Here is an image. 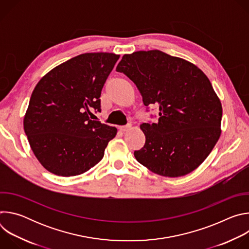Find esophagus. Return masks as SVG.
<instances>
[{"instance_id": "esophagus-1", "label": "esophagus", "mask_w": 249, "mask_h": 249, "mask_svg": "<svg viewBox=\"0 0 249 249\" xmlns=\"http://www.w3.org/2000/svg\"><path fill=\"white\" fill-rule=\"evenodd\" d=\"M130 128H131V125H127V126H121V127H119V130H120L121 132H126V131L130 130Z\"/></svg>"}]
</instances>
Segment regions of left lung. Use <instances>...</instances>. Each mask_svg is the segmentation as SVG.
Listing matches in <instances>:
<instances>
[{
  "label": "left lung",
  "instance_id": "8db88e82",
  "mask_svg": "<svg viewBox=\"0 0 249 249\" xmlns=\"http://www.w3.org/2000/svg\"><path fill=\"white\" fill-rule=\"evenodd\" d=\"M138 88L146 106L159 107L158 123L140 128L146 143L134 152L151 171L179 177L196 169L221 136L222 103L194 64L160 50L125 54L116 68Z\"/></svg>",
  "mask_w": 249,
  "mask_h": 249
}]
</instances>
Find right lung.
<instances>
[{"instance_id":"1","label":"right lung","mask_w":249,"mask_h":249,"mask_svg":"<svg viewBox=\"0 0 249 249\" xmlns=\"http://www.w3.org/2000/svg\"><path fill=\"white\" fill-rule=\"evenodd\" d=\"M119 55L85 53L48 72L34 88L23 128L38 161L59 176L82 174L103 156L115 127L90 120Z\"/></svg>"}]
</instances>
